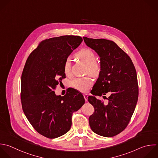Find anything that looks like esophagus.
<instances>
[{"mask_svg":"<svg viewBox=\"0 0 158 158\" xmlns=\"http://www.w3.org/2000/svg\"><path fill=\"white\" fill-rule=\"evenodd\" d=\"M83 96H84V98H85V101L87 102V101H88V94H83Z\"/></svg>","mask_w":158,"mask_h":158,"instance_id":"obj_1","label":"esophagus"}]
</instances>
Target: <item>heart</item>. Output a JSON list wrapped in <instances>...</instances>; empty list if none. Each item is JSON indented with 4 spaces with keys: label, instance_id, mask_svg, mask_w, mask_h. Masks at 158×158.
I'll use <instances>...</instances> for the list:
<instances>
[{
    "label": "heart",
    "instance_id": "heart-1",
    "mask_svg": "<svg viewBox=\"0 0 158 158\" xmlns=\"http://www.w3.org/2000/svg\"><path fill=\"white\" fill-rule=\"evenodd\" d=\"M75 57L86 63V72L93 76H98L101 72V67L99 62L96 59L95 52L88 48H83L75 54ZM64 71L65 75H69L71 72V64L69 59H67L64 65ZM93 80L90 76L76 78L71 83L72 86L75 89L85 93L93 85Z\"/></svg>",
    "mask_w": 158,
    "mask_h": 158
}]
</instances>
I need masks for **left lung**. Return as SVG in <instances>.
Masks as SVG:
<instances>
[{"label":"left lung","mask_w":158,"mask_h":158,"mask_svg":"<svg viewBox=\"0 0 158 158\" xmlns=\"http://www.w3.org/2000/svg\"><path fill=\"white\" fill-rule=\"evenodd\" d=\"M86 44L99 56L101 70L88 101L94 109L89 117L91 130L96 134L112 137L127 127L138 98V85L135 66L128 54L114 41L83 37ZM110 94L108 103L95 95Z\"/></svg>","instance_id":"left-lung-1"}]
</instances>
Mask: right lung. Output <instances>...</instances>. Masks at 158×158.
Returning a JSON list of instances; mask_svg holds the SVG:
<instances>
[{
  "mask_svg": "<svg viewBox=\"0 0 158 158\" xmlns=\"http://www.w3.org/2000/svg\"><path fill=\"white\" fill-rule=\"evenodd\" d=\"M83 40L66 35L46 39L28 57L22 75L21 101L28 121L40 134L59 137L70 129L73 113L84 104L81 93L71 89L56 96L57 85L65 78L64 65Z\"/></svg>",
  "mask_w": 158,
  "mask_h": 158,
  "instance_id": "right-lung-1",
  "label": "right lung"
}]
</instances>
